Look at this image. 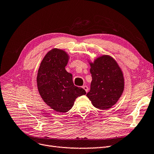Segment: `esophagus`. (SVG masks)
I'll return each instance as SVG.
<instances>
[{"label": "esophagus", "mask_w": 154, "mask_h": 154, "mask_svg": "<svg viewBox=\"0 0 154 154\" xmlns=\"http://www.w3.org/2000/svg\"><path fill=\"white\" fill-rule=\"evenodd\" d=\"M82 87H83V89H84V90L85 91V92H88V87H87V85H83Z\"/></svg>", "instance_id": "34e87169"}]
</instances>
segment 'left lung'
<instances>
[{
    "instance_id": "left-lung-1",
    "label": "left lung",
    "mask_w": 154,
    "mask_h": 154,
    "mask_svg": "<svg viewBox=\"0 0 154 154\" xmlns=\"http://www.w3.org/2000/svg\"><path fill=\"white\" fill-rule=\"evenodd\" d=\"M89 63L92 80L87 96L96 108L109 109L117 103L123 94V72L116 60L109 55L101 56Z\"/></svg>"
}]
</instances>
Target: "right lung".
<instances>
[{
    "instance_id": "obj_1",
    "label": "right lung",
    "mask_w": 154,
    "mask_h": 154,
    "mask_svg": "<svg viewBox=\"0 0 154 154\" xmlns=\"http://www.w3.org/2000/svg\"><path fill=\"white\" fill-rule=\"evenodd\" d=\"M69 58L65 51L51 49L41 62L36 78L42 98L51 109L61 113L71 109L78 96L86 94L83 88L74 85L72 75L65 68Z\"/></svg>"
}]
</instances>
